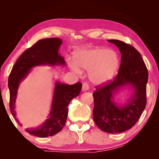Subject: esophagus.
Returning <instances> with one entry per match:
<instances>
[{
  "label": "esophagus",
  "mask_w": 159,
  "mask_h": 159,
  "mask_svg": "<svg viewBox=\"0 0 159 159\" xmlns=\"http://www.w3.org/2000/svg\"><path fill=\"white\" fill-rule=\"evenodd\" d=\"M88 89H89L88 84L86 83V82H84V83L82 84V90L86 91V90H88Z\"/></svg>",
  "instance_id": "esophagus-1"
}]
</instances>
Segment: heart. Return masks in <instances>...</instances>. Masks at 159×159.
I'll return each mask as SVG.
<instances>
[{"label": "heart", "mask_w": 159, "mask_h": 159, "mask_svg": "<svg viewBox=\"0 0 159 159\" xmlns=\"http://www.w3.org/2000/svg\"><path fill=\"white\" fill-rule=\"evenodd\" d=\"M74 61L69 66L74 71L81 74L80 68L89 71V79L95 85L108 83L114 77L119 66V57L116 52L103 47L77 50Z\"/></svg>", "instance_id": "obj_1"}]
</instances>
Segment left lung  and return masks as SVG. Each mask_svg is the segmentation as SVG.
Returning <instances> with one entry per match:
<instances>
[{
    "mask_svg": "<svg viewBox=\"0 0 159 159\" xmlns=\"http://www.w3.org/2000/svg\"><path fill=\"white\" fill-rule=\"evenodd\" d=\"M119 48L121 54L118 75L113 81L97 86L93 93V115L96 125L103 132L121 133L137 123L147 103V67L140 53L129 44L118 40H108ZM129 85L134 92L125 105H118L113 97L119 89Z\"/></svg>",
    "mask_w": 159,
    "mask_h": 159,
    "instance_id": "left-lung-1",
    "label": "left lung"
}]
</instances>
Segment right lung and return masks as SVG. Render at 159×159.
Wrapping results in <instances>:
<instances>
[{"label":"right lung","mask_w":159,"mask_h":159,"mask_svg":"<svg viewBox=\"0 0 159 159\" xmlns=\"http://www.w3.org/2000/svg\"><path fill=\"white\" fill-rule=\"evenodd\" d=\"M61 43L62 40L57 38L38 40L19 56L13 66L8 82L10 93V111L14 118L20 125H21L16 118L14 110L19 84L34 66L41 65H65L64 58L58 53ZM81 89V82L69 85L56 82L48 119L39 127L27 129L26 131L32 135L40 138L53 136L59 132L66 123L68 115L67 106L74 98L80 95Z\"/></svg>","instance_id":"1"}]
</instances>
